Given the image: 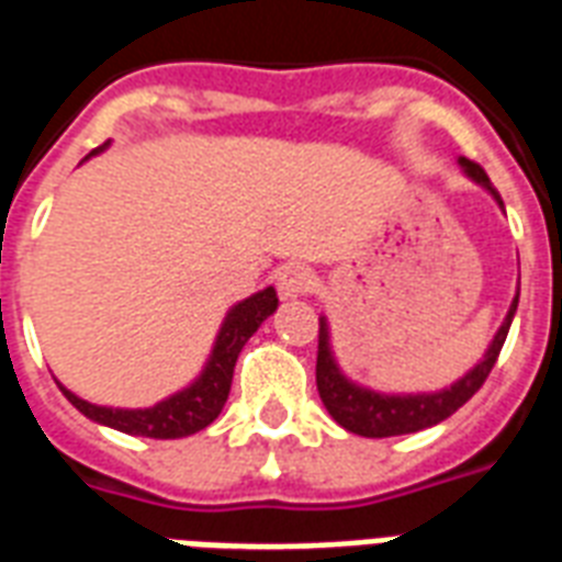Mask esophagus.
<instances>
[{
    "label": "esophagus",
    "instance_id": "obj_1",
    "mask_svg": "<svg viewBox=\"0 0 562 562\" xmlns=\"http://www.w3.org/2000/svg\"><path fill=\"white\" fill-rule=\"evenodd\" d=\"M277 289L285 300L300 297V294H306L312 289V271L303 268V265H289V268H282L277 273Z\"/></svg>",
    "mask_w": 562,
    "mask_h": 562
}]
</instances>
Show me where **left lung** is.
Segmentation results:
<instances>
[{"instance_id":"1","label":"left lung","mask_w":562,"mask_h":562,"mask_svg":"<svg viewBox=\"0 0 562 562\" xmlns=\"http://www.w3.org/2000/svg\"><path fill=\"white\" fill-rule=\"evenodd\" d=\"M462 173L477 182L481 188H486L492 194V200L504 209V200L492 188L490 177L483 173L481 165H474L469 158L460 156ZM516 306H519V291L509 303L507 318L498 327V333L492 336L490 348L483 353V359H477V366L469 368L465 374L457 380V383L445 385L439 392H376V389H368V385L350 380L336 362V353H333V345H329V324L327 315H321V329H318V366H315V383H318V395L327 406V413L333 415V422L341 424L345 430L357 436H366V439H385V436H404V434H418V430H427L434 424L445 422L448 415H453L465 401H469L483 383L486 376L495 368V359H498L504 341H507L509 324H513V315H516Z\"/></svg>"}]
</instances>
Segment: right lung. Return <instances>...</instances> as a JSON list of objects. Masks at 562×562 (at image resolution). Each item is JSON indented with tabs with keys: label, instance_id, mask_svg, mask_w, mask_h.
<instances>
[{
	"label": "right lung",
	"instance_id": "add662e5",
	"mask_svg": "<svg viewBox=\"0 0 562 562\" xmlns=\"http://www.w3.org/2000/svg\"><path fill=\"white\" fill-rule=\"evenodd\" d=\"M109 144L111 140H105L102 147L93 149L91 156L102 153ZM277 306H280V297H277L273 285L256 291L250 297L238 300L233 310L226 312L224 324H221L217 336H214L212 353L205 359L203 371L186 389H179L177 395L165 397V401H158L153 406H144V409H120V406L88 404L79 395H72L67 385L58 383V389H61L64 397L81 415H88L91 422L102 424V427L120 430V434L147 436V439H182V436H191L196 430L209 427L221 415L226 397H229V385H233V371L235 362H238V353L250 341L252 333L277 312Z\"/></svg>",
	"mask_w": 562,
	"mask_h": 562
}]
</instances>
